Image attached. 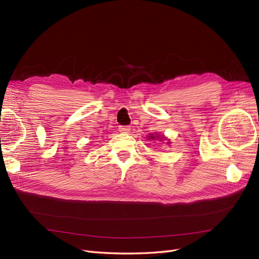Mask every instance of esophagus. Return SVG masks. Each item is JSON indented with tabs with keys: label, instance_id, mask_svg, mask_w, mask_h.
<instances>
[{
	"label": "esophagus",
	"instance_id": "obj_1",
	"mask_svg": "<svg viewBox=\"0 0 259 259\" xmlns=\"http://www.w3.org/2000/svg\"><path fill=\"white\" fill-rule=\"evenodd\" d=\"M119 132L122 133V134H128L131 132V127L130 126H119Z\"/></svg>",
	"mask_w": 259,
	"mask_h": 259
}]
</instances>
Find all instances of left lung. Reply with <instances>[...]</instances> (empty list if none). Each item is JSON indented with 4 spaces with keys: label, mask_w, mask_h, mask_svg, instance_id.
I'll return each instance as SVG.
<instances>
[{
    "label": "left lung",
    "mask_w": 259,
    "mask_h": 259,
    "mask_svg": "<svg viewBox=\"0 0 259 259\" xmlns=\"http://www.w3.org/2000/svg\"><path fill=\"white\" fill-rule=\"evenodd\" d=\"M147 139L148 140H159V142H164V140H167V145H169L170 144V142H169V139H167L165 136L164 135H160V134H158V133H153V134H150V135H148L147 136Z\"/></svg>",
    "instance_id": "obj_1"
}]
</instances>
